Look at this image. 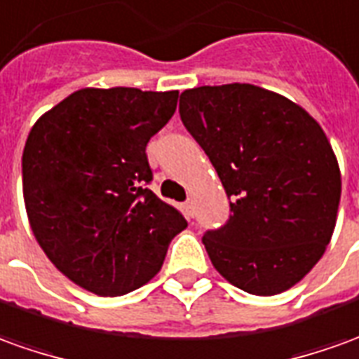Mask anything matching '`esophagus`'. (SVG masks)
I'll return each mask as SVG.
<instances>
[{"mask_svg": "<svg viewBox=\"0 0 359 359\" xmlns=\"http://www.w3.org/2000/svg\"><path fill=\"white\" fill-rule=\"evenodd\" d=\"M184 212H185V217H187V219H191V217H194V201H185Z\"/></svg>", "mask_w": 359, "mask_h": 359, "instance_id": "obj_1", "label": "esophagus"}]
</instances>
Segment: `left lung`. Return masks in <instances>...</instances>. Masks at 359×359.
<instances>
[{
    "instance_id": "obj_1",
    "label": "left lung",
    "mask_w": 359,
    "mask_h": 359,
    "mask_svg": "<svg viewBox=\"0 0 359 359\" xmlns=\"http://www.w3.org/2000/svg\"><path fill=\"white\" fill-rule=\"evenodd\" d=\"M180 117L231 199V219L203 236L215 269L252 295L293 287L323 258L338 217L342 175L323 127L252 83L185 90Z\"/></svg>"
}]
</instances>
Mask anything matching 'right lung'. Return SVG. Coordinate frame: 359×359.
I'll return each mask as SVG.
<instances>
[{"instance_id":"obj_1","label":"right lung","mask_w":359,"mask_h":359,"mask_svg":"<svg viewBox=\"0 0 359 359\" xmlns=\"http://www.w3.org/2000/svg\"><path fill=\"white\" fill-rule=\"evenodd\" d=\"M177 90L83 88L48 109L23 150L34 238L58 271L101 297L148 283L187 226L156 197L147 144L172 118Z\"/></svg>"}]
</instances>
